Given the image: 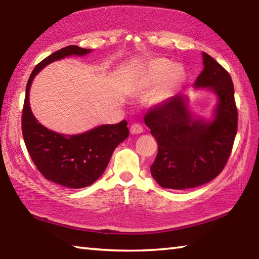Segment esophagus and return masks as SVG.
I'll return each instance as SVG.
<instances>
[{
    "mask_svg": "<svg viewBox=\"0 0 259 259\" xmlns=\"http://www.w3.org/2000/svg\"><path fill=\"white\" fill-rule=\"evenodd\" d=\"M142 133H144V128H143L142 124H139V123L131 124V126H130V134L131 135H139Z\"/></svg>",
    "mask_w": 259,
    "mask_h": 259,
    "instance_id": "1",
    "label": "esophagus"
}]
</instances>
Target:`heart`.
<instances>
[{"label":"heart","mask_w":259,"mask_h":259,"mask_svg":"<svg viewBox=\"0 0 259 259\" xmlns=\"http://www.w3.org/2000/svg\"><path fill=\"white\" fill-rule=\"evenodd\" d=\"M185 76V70L180 65H175L166 59H155L138 72L133 87L135 92L144 93L159 83L152 100L155 103H161L172 96Z\"/></svg>","instance_id":"1"}]
</instances>
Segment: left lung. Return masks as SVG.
<instances>
[{
	"instance_id": "8db88e82",
	"label": "left lung",
	"mask_w": 259,
	"mask_h": 259,
	"mask_svg": "<svg viewBox=\"0 0 259 259\" xmlns=\"http://www.w3.org/2000/svg\"><path fill=\"white\" fill-rule=\"evenodd\" d=\"M203 60L195 87H208L218 95L213 121L192 119L182 95L154 106L144 117L158 145L150 172L163 188L182 190L205 185L223 171L231 154L238 130L232 79L205 52Z\"/></svg>"
}]
</instances>
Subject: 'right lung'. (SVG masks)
<instances>
[{"label":"right lung","instance_id":"add662e5","mask_svg":"<svg viewBox=\"0 0 259 259\" xmlns=\"http://www.w3.org/2000/svg\"><path fill=\"white\" fill-rule=\"evenodd\" d=\"M89 52L69 45L40 61L28 79L21 116L23 140L37 170L48 180L73 189L91 186L103 175L116 146L129 136L128 123L123 120L67 137L49 130L36 120L29 106V89L32 79L45 65L65 56Z\"/></svg>","mask_w":259,"mask_h":259}]
</instances>
